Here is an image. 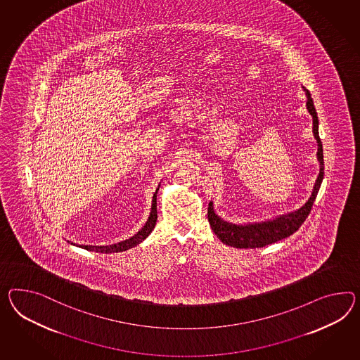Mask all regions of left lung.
<instances>
[{"instance_id":"obj_1","label":"left lung","mask_w":360,"mask_h":360,"mask_svg":"<svg viewBox=\"0 0 360 360\" xmlns=\"http://www.w3.org/2000/svg\"><path fill=\"white\" fill-rule=\"evenodd\" d=\"M304 89L307 95V110L311 113L314 119V136L317 141V159L320 163V172L317 176V180L314 183V191L308 201L295 212L282 214L274 219L270 221H259V223H248V224H233L229 221H223L221 217H218L212 202L209 203L207 209V219L212 226L214 233L218 236L223 244L230 245L233 248H261L269 244L277 243L279 240L286 239L290 235H292L299 227L303 224L305 218L311 212L314 206L316 195L319 193V189L321 186L323 179V143L319 136V117L314 108V101L311 98L309 91Z\"/></svg>"}]
</instances>
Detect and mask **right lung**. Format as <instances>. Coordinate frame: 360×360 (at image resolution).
I'll use <instances>...</instances> for the list:
<instances>
[{"instance_id":"add662e5","label":"right lung","mask_w":360,"mask_h":360,"mask_svg":"<svg viewBox=\"0 0 360 360\" xmlns=\"http://www.w3.org/2000/svg\"><path fill=\"white\" fill-rule=\"evenodd\" d=\"M159 186H160V184L158 185L157 191H155V193L153 195L151 212H150L148 221L145 223V226L134 236H131L130 239L120 241V243L112 244V245H79V247L83 249H87V250L98 252V253H117V252H124V250H128V249L133 248V247H137L139 243H142L143 240L148 238V235L151 233V231L154 230L155 224H157V194L158 191H159Z\"/></svg>"}]
</instances>
